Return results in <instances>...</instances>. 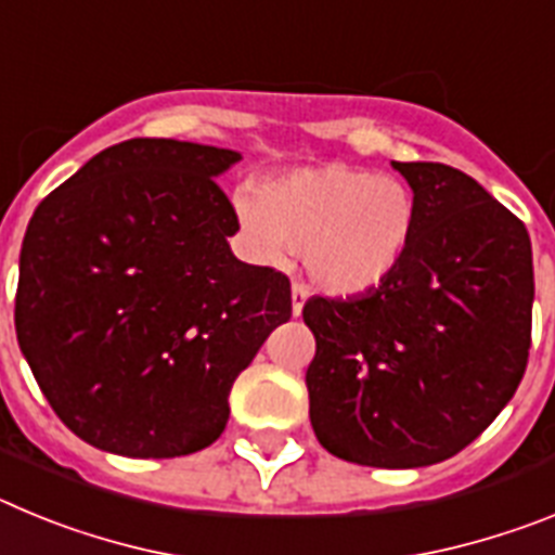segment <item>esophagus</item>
I'll return each mask as SVG.
<instances>
[{
	"label": "esophagus",
	"instance_id": "obj_1",
	"mask_svg": "<svg viewBox=\"0 0 555 555\" xmlns=\"http://www.w3.org/2000/svg\"><path fill=\"white\" fill-rule=\"evenodd\" d=\"M306 300H308V288L302 286V283H294V286H292V313H294V317H300Z\"/></svg>",
	"mask_w": 555,
	"mask_h": 555
}]
</instances>
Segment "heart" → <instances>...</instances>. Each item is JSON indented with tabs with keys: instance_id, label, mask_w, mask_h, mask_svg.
<instances>
[{
	"instance_id": "b5f03b06",
	"label": "heart",
	"mask_w": 555,
	"mask_h": 555,
	"mask_svg": "<svg viewBox=\"0 0 555 555\" xmlns=\"http://www.w3.org/2000/svg\"><path fill=\"white\" fill-rule=\"evenodd\" d=\"M235 214L255 258L286 261L300 249L302 267L322 292L361 297L400 272L420 228V203L409 183L345 164L308 166L244 189Z\"/></svg>"
}]
</instances>
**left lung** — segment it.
<instances>
[{"label": "left lung", "mask_w": 555, "mask_h": 555, "mask_svg": "<svg viewBox=\"0 0 555 555\" xmlns=\"http://www.w3.org/2000/svg\"><path fill=\"white\" fill-rule=\"evenodd\" d=\"M420 203L400 272L361 297H311L306 372L322 448L361 467L439 464L492 425L528 364L533 258L526 224L469 175L397 164Z\"/></svg>", "instance_id": "obj_1"}]
</instances>
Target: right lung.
I'll list each match as a JSON object with an SVG mask.
<instances>
[{"mask_svg": "<svg viewBox=\"0 0 555 555\" xmlns=\"http://www.w3.org/2000/svg\"><path fill=\"white\" fill-rule=\"evenodd\" d=\"M238 160L191 141H121L29 219L18 347L82 442L130 459L214 444L233 380L292 317L286 274L228 244L238 217L217 178Z\"/></svg>", "mask_w": 555, "mask_h": 555, "instance_id": "add662e5", "label": "right lung"}]
</instances>
